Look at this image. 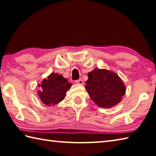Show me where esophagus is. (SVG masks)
I'll list each match as a JSON object with an SVG mask.
<instances>
[{"label":"esophagus","instance_id":"1","mask_svg":"<svg viewBox=\"0 0 156 156\" xmlns=\"http://www.w3.org/2000/svg\"><path fill=\"white\" fill-rule=\"evenodd\" d=\"M75 82H76V84H80V85H83L84 84V82H83V80H82V79H79V80H76Z\"/></svg>","mask_w":156,"mask_h":156}]
</instances>
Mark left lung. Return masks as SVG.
I'll use <instances>...</instances> for the list:
<instances>
[{
  "mask_svg": "<svg viewBox=\"0 0 156 156\" xmlns=\"http://www.w3.org/2000/svg\"><path fill=\"white\" fill-rule=\"evenodd\" d=\"M85 86L88 95L94 103L103 108L118 105L126 93V87L115 72L95 68L88 73Z\"/></svg>",
  "mask_w": 156,
  "mask_h": 156,
  "instance_id": "8db88e82",
  "label": "left lung"
}]
</instances>
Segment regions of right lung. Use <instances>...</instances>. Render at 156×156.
<instances>
[{"label": "right lung", "instance_id": "right-lung-1", "mask_svg": "<svg viewBox=\"0 0 156 156\" xmlns=\"http://www.w3.org/2000/svg\"><path fill=\"white\" fill-rule=\"evenodd\" d=\"M72 85L63 76L52 72L38 84L39 99L47 106L55 105L65 99L67 91Z\"/></svg>", "mask_w": 156, "mask_h": 156}]
</instances>
